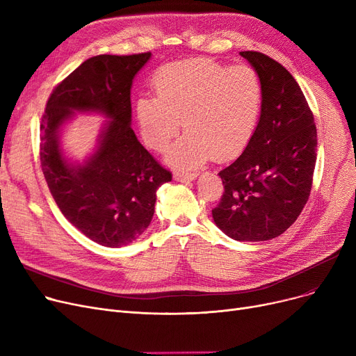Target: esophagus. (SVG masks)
<instances>
[{"label": "esophagus", "mask_w": 356, "mask_h": 356, "mask_svg": "<svg viewBox=\"0 0 356 356\" xmlns=\"http://www.w3.org/2000/svg\"><path fill=\"white\" fill-rule=\"evenodd\" d=\"M173 177H175V180L184 183V181L195 180V179L197 177V173H184V172H177V173H175V176H173Z\"/></svg>", "instance_id": "obj_1"}]
</instances>
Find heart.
Returning a JSON list of instances; mask_svg holds the SVG:
<instances>
[{
    "instance_id": "b5f03b06",
    "label": "heart",
    "mask_w": 356,
    "mask_h": 356,
    "mask_svg": "<svg viewBox=\"0 0 356 356\" xmlns=\"http://www.w3.org/2000/svg\"><path fill=\"white\" fill-rule=\"evenodd\" d=\"M157 97L137 101V120L145 144L164 152L177 136L165 161L195 168L211 156L225 160L251 138L263 101L258 73L248 65L225 66L195 59L163 66L154 78Z\"/></svg>"
}]
</instances>
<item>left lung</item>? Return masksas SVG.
<instances>
[{
    "label": "left lung",
    "instance_id": "1",
    "mask_svg": "<svg viewBox=\"0 0 356 356\" xmlns=\"http://www.w3.org/2000/svg\"><path fill=\"white\" fill-rule=\"evenodd\" d=\"M239 54L259 76L261 114L244 153L219 172L225 192L212 218L235 241H268L293 225L309 199L316 125L300 86L284 66L258 51Z\"/></svg>",
    "mask_w": 356,
    "mask_h": 356
}]
</instances>
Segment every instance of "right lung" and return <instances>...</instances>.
Listing matches in <instances>:
<instances>
[{
    "mask_svg": "<svg viewBox=\"0 0 356 356\" xmlns=\"http://www.w3.org/2000/svg\"><path fill=\"white\" fill-rule=\"evenodd\" d=\"M149 58L93 56L54 88L42 118L40 161L53 199L74 228L109 248L131 244L148 228L156 192L172 180L131 128V86ZM76 111L107 118L83 163L69 161L60 143Z\"/></svg>",
    "mask_w": 356,
    "mask_h": 356,
    "instance_id": "right-lung-1",
    "label": "right lung"
}]
</instances>
